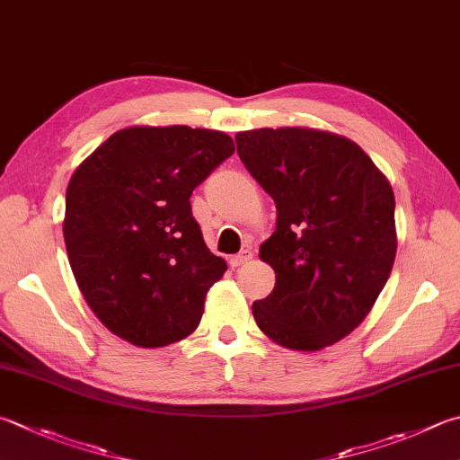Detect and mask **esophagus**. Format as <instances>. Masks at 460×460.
<instances>
[{"label":"esophagus","instance_id":"esophagus-1","mask_svg":"<svg viewBox=\"0 0 460 460\" xmlns=\"http://www.w3.org/2000/svg\"><path fill=\"white\" fill-rule=\"evenodd\" d=\"M252 252H250V250H244V252H240V254H236V256H232L230 258V266L232 268H240V266H244V264H248L250 260H252Z\"/></svg>","mask_w":460,"mask_h":460}]
</instances>
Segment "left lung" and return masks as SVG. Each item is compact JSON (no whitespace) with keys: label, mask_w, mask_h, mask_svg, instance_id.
<instances>
[{"label":"left lung","mask_w":460,"mask_h":460,"mask_svg":"<svg viewBox=\"0 0 460 460\" xmlns=\"http://www.w3.org/2000/svg\"><path fill=\"white\" fill-rule=\"evenodd\" d=\"M236 146L279 212L260 244L276 284L252 305L256 324L288 350H323L368 316L391 276V181L357 142L326 129L258 128L238 132Z\"/></svg>","instance_id":"left-lung-1"}]
</instances>
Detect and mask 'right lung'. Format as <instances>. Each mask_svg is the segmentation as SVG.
Wrapping results in <instances>:
<instances>
[{"label": "right lung", "instance_id": "1", "mask_svg": "<svg viewBox=\"0 0 460 460\" xmlns=\"http://www.w3.org/2000/svg\"><path fill=\"white\" fill-rule=\"evenodd\" d=\"M232 154L218 129L129 126L69 178V266L93 314L122 341L162 349L200 324L228 266L208 250L190 196Z\"/></svg>", "mask_w": 460, "mask_h": 460}]
</instances>
